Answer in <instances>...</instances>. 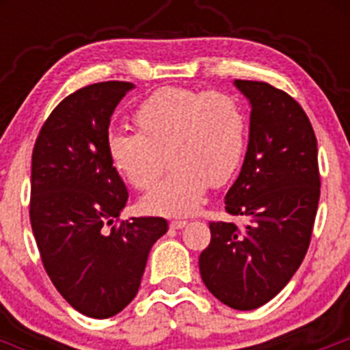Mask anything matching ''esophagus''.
Here are the masks:
<instances>
[{
    "instance_id": "1",
    "label": "esophagus",
    "mask_w": 350,
    "mask_h": 350,
    "mask_svg": "<svg viewBox=\"0 0 350 350\" xmlns=\"http://www.w3.org/2000/svg\"><path fill=\"white\" fill-rule=\"evenodd\" d=\"M185 224H187L185 221H172L170 222V228H172V230H182Z\"/></svg>"
}]
</instances>
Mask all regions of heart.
<instances>
[{
    "label": "heart",
    "instance_id": "b5f03b06",
    "mask_svg": "<svg viewBox=\"0 0 350 350\" xmlns=\"http://www.w3.org/2000/svg\"><path fill=\"white\" fill-rule=\"evenodd\" d=\"M138 135L113 133L108 157L135 187L156 184L142 200L147 212L187 215L200 206L208 185L221 187L237 175L247 145V117L237 98L217 91L163 88L133 116Z\"/></svg>",
    "mask_w": 350,
    "mask_h": 350
}]
</instances>
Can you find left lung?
<instances>
[{
	"label": "left lung",
	"mask_w": 350,
	"mask_h": 350,
	"mask_svg": "<svg viewBox=\"0 0 350 350\" xmlns=\"http://www.w3.org/2000/svg\"><path fill=\"white\" fill-rule=\"evenodd\" d=\"M250 103L242 172L226 194V212L249 224L210 222L200 273L219 301L254 310L286 287L310 245L319 205L317 140L307 113L267 82L234 80Z\"/></svg>",
	"instance_id": "1"
}]
</instances>
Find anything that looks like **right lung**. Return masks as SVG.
Returning <instances> with one entry per match:
<instances>
[{"mask_svg": "<svg viewBox=\"0 0 350 350\" xmlns=\"http://www.w3.org/2000/svg\"><path fill=\"white\" fill-rule=\"evenodd\" d=\"M131 82H100L64 98L40 129L29 219L45 271L80 314L107 319L137 296L163 217L119 221L128 189L108 157V126Z\"/></svg>", "mask_w": 350, "mask_h": 350, "instance_id": "1", "label": "right lung"}]
</instances>
